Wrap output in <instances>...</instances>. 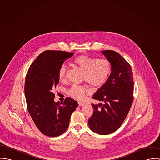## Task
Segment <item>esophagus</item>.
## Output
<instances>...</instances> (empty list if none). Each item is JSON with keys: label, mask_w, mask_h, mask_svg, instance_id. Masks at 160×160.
Returning <instances> with one entry per match:
<instances>
[{"label": "esophagus", "mask_w": 160, "mask_h": 160, "mask_svg": "<svg viewBox=\"0 0 160 160\" xmlns=\"http://www.w3.org/2000/svg\"><path fill=\"white\" fill-rule=\"evenodd\" d=\"M84 103H83V102H78V105H79V107H81V106L84 105Z\"/></svg>", "instance_id": "obj_1"}]
</instances>
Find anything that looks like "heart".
<instances>
[{
    "instance_id": "b5f03b06",
    "label": "heart",
    "mask_w": 160,
    "mask_h": 160,
    "mask_svg": "<svg viewBox=\"0 0 160 160\" xmlns=\"http://www.w3.org/2000/svg\"><path fill=\"white\" fill-rule=\"evenodd\" d=\"M72 64L82 70V81L94 88L102 86L107 82L112 71V65L108 60L97 59L87 55H81L76 57ZM67 66L61 65L58 71V79L65 81L67 79ZM89 92L86 85L73 84L67 91V94L75 99L81 100Z\"/></svg>"
}]
</instances>
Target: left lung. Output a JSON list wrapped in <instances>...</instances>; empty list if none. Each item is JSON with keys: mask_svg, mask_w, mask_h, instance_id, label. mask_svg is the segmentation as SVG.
Listing matches in <instances>:
<instances>
[{"mask_svg": "<svg viewBox=\"0 0 160 160\" xmlns=\"http://www.w3.org/2000/svg\"><path fill=\"white\" fill-rule=\"evenodd\" d=\"M112 65L107 82L93 96L102 103H92L93 112L89 119L92 131L100 135L116 131L128 114L134 100V79L129 63L118 52L103 50Z\"/></svg>", "mask_w": 160, "mask_h": 160, "instance_id": "left-lung-1", "label": "left lung"}]
</instances>
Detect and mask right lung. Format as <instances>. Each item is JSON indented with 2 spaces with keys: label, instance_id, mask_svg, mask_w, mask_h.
Segmentation results:
<instances>
[{
  "label": "right lung",
  "instance_id": "1",
  "mask_svg": "<svg viewBox=\"0 0 160 160\" xmlns=\"http://www.w3.org/2000/svg\"><path fill=\"white\" fill-rule=\"evenodd\" d=\"M73 55L60 50L44 51L32 62L26 76L28 110L39 130L48 137H57L66 131L71 115L78 106L70 97L60 104L53 100V89L59 82L58 69Z\"/></svg>",
  "mask_w": 160,
  "mask_h": 160
}]
</instances>
